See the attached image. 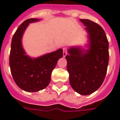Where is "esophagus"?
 Returning <instances> with one entry per match:
<instances>
[{"label": "esophagus", "mask_w": 120, "mask_h": 120, "mask_svg": "<svg viewBox=\"0 0 120 120\" xmlns=\"http://www.w3.org/2000/svg\"><path fill=\"white\" fill-rule=\"evenodd\" d=\"M66 55H67V49L66 48H63V56H64V57H65Z\"/></svg>", "instance_id": "1"}]
</instances>
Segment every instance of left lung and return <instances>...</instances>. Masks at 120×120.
Segmentation results:
<instances>
[{
    "label": "left lung",
    "mask_w": 120,
    "mask_h": 120,
    "mask_svg": "<svg viewBox=\"0 0 120 120\" xmlns=\"http://www.w3.org/2000/svg\"><path fill=\"white\" fill-rule=\"evenodd\" d=\"M86 26L87 49L71 47L66 55L67 70L72 88L80 95H90L101 86L109 64V41L101 26L89 19H80Z\"/></svg>",
    "instance_id": "8db88e82"
}]
</instances>
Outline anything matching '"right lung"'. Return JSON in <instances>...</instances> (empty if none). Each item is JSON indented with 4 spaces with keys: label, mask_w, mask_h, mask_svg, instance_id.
I'll use <instances>...</instances> for the list:
<instances>
[{
    "label": "right lung",
    "mask_w": 120,
    "mask_h": 120,
    "mask_svg": "<svg viewBox=\"0 0 120 120\" xmlns=\"http://www.w3.org/2000/svg\"><path fill=\"white\" fill-rule=\"evenodd\" d=\"M39 21L40 19L25 21L17 29L11 44V73L17 85L28 92H38L48 86L52 70L63 56L62 49L38 58H32L26 53L22 45V36L30 23Z\"/></svg>",
    "instance_id": "1"
}]
</instances>
